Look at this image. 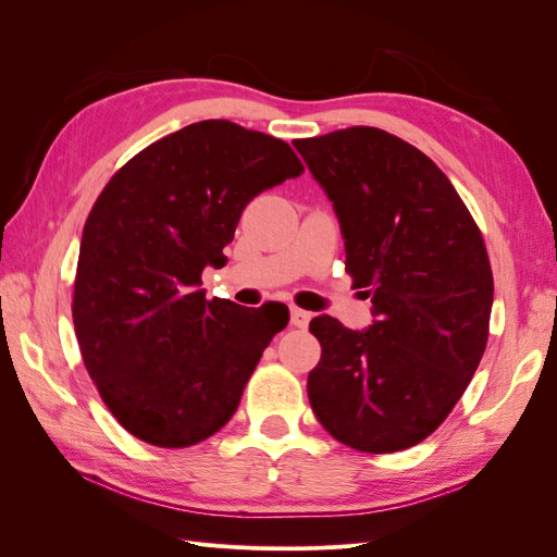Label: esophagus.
<instances>
[{
  "mask_svg": "<svg viewBox=\"0 0 557 557\" xmlns=\"http://www.w3.org/2000/svg\"><path fill=\"white\" fill-rule=\"evenodd\" d=\"M309 320H311V313L305 311V309H293V311H290V325H293V327L305 330V327L309 325Z\"/></svg>",
  "mask_w": 557,
  "mask_h": 557,
  "instance_id": "obj_1",
  "label": "esophagus"
}]
</instances>
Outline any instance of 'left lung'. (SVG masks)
I'll use <instances>...</instances> for the list:
<instances>
[{
    "label": "left lung",
    "instance_id": "1",
    "mask_svg": "<svg viewBox=\"0 0 557 557\" xmlns=\"http://www.w3.org/2000/svg\"><path fill=\"white\" fill-rule=\"evenodd\" d=\"M295 148L334 201L346 272L376 315L364 332L311 320L323 348L311 409L356 450L411 448L444 423L483 358L495 293L483 234L440 166L391 132L358 125Z\"/></svg>",
    "mask_w": 557,
    "mask_h": 557
}]
</instances>
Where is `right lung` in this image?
<instances>
[{"mask_svg": "<svg viewBox=\"0 0 557 557\" xmlns=\"http://www.w3.org/2000/svg\"><path fill=\"white\" fill-rule=\"evenodd\" d=\"M305 172L283 139L230 121L166 134L127 160L99 193L74 278L78 348L107 409L160 448L209 440L237 411L285 307L207 299L201 269L252 197Z\"/></svg>", "mask_w": 557, "mask_h": 557, "instance_id": "1", "label": "right lung"}]
</instances>
